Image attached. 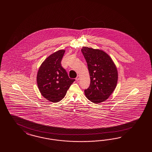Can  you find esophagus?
I'll return each instance as SVG.
<instances>
[{
	"label": "esophagus",
	"mask_w": 152,
	"mask_h": 152,
	"mask_svg": "<svg viewBox=\"0 0 152 152\" xmlns=\"http://www.w3.org/2000/svg\"><path fill=\"white\" fill-rule=\"evenodd\" d=\"M79 79H80V76L78 75V76L76 77V80L77 81H78V80H79Z\"/></svg>",
	"instance_id": "esophagus-1"
}]
</instances>
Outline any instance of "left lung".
I'll list each match as a JSON object with an SVG mask.
<instances>
[{
    "mask_svg": "<svg viewBox=\"0 0 152 152\" xmlns=\"http://www.w3.org/2000/svg\"><path fill=\"white\" fill-rule=\"evenodd\" d=\"M81 52L88 64L90 86L85 94L90 101L98 104L105 101L116 86L118 74L110 57L104 51L83 47Z\"/></svg>",
    "mask_w": 152,
    "mask_h": 152,
    "instance_id": "obj_1",
    "label": "left lung"
}]
</instances>
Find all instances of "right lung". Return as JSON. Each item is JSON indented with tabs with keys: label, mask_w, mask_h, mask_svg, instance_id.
<instances>
[{
	"label": "right lung",
	"mask_w": 152,
	"mask_h": 152,
	"mask_svg": "<svg viewBox=\"0 0 152 152\" xmlns=\"http://www.w3.org/2000/svg\"><path fill=\"white\" fill-rule=\"evenodd\" d=\"M65 51H57L48 57L38 69L37 83L42 95L52 102L60 101L75 79L69 78L66 71L61 66Z\"/></svg>",
	"instance_id": "right-lung-1"
}]
</instances>
